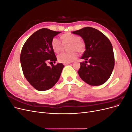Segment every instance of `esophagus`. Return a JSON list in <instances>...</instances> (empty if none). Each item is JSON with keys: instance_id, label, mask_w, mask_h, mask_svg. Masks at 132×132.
Here are the masks:
<instances>
[{"instance_id": "1", "label": "esophagus", "mask_w": 132, "mask_h": 132, "mask_svg": "<svg viewBox=\"0 0 132 132\" xmlns=\"http://www.w3.org/2000/svg\"><path fill=\"white\" fill-rule=\"evenodd\" d=\"M64 64L65 65H69V64H70V63H65V64Z\"/></svg>"}]
</instances>
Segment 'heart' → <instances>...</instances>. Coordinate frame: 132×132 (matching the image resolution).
I'll return each instance as SVG.
<instances>
[{
  "mask_svg": "<svg viewBox=\"0 0 132 132\" xmlns=\"http://www.w3.org/2000/svg\"><path fill=\"white\" fill-rule=\"evenodd\" d=\"M62 42L57 37H54L51 42V46L53 51L56 53H59L62 49L63 45L66 44H70L69 46L70 52L68 53H62L59 54L58 57V61L62 63H70L74 61L77 58L78 53L76 51L78 52L81 53L84 51L85 45V43L80 41V37L78 36H76L70 33L65 34L62 36Z\"/></svg>",
  "mask_w": 132,
  "mask_h": 132,
  "instance_id": "1",
  "label": "heart"
}]
</instances>
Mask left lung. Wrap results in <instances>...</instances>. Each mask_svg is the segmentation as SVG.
I'll return each instance as SVG.
<instances>
[{
  "mask_svg": "<svg viewBox=\"0 0 132 132\" xmlns=\"http://www.w3.org/2000/svg\"><path fill=\"white\" fill-rule=\"evenodd\" d=\"M72 33L80 36L85 43V51L81 59L78 73L84 81L92 86L101 85L106 82L112 73L114 57L112 45L101 32L90 27H85ZM89 59V64L86 61Z\"/></svg>",
  "mask_w": 132,
  "mask_h": 132,
  "instance_id": "1",
  "label": "left lung"
}]
</instances>
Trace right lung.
Instances as JSON below:
<instances>
[{
	"mask_svg": "<svg viewBox=\"0 0 132 132\" xmlns=\"http://www.w3.org/2000/svg\"><path fill=\"white\" fill-rule=\"evenodd\" d=\"M61 33L43 28L36 31L23 45L20 55V62L23 75L35 89L46 91L57 82L64 67L58 63L52 67L47 62L55 63L57 58L51 46L54 36Z\"/></svg>",
	"mask_w": 132,
	"mask_h": 132,
	"instance_id": "add662e5",
	"label": "right lung"
}]
</instances>
